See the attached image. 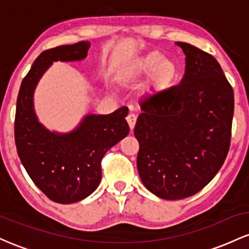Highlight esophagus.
Masks as SVG:
<instances>
[{
	"label": "esophagus",
	"instance_id": "34e87169",
	"mask_svg": "<svg viewBox=\"0 0 249 249\" xmlns=\"http://www.w3.org/2000/svg\"><path fill=\"white\" fill-rule=\"evenodd\" d=\"M126 119H127L128 125H130V128H131V130H133L134 125H136V122H137V116L134 115V113L130 112V113H128V115H127Z\"/></svg>",
	"mask_w": 249,
	"mask_h": 249
}]
</instances>
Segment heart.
I'll return each mask as SVG.
<instances>
[{
    "label": "heart",
    "instance_id": "1",
    "mask_svg": "<svg viewBox=\"0 0 249 249\" xmlns=\"http://www.w3.org/2000/svg\"><path fill=\"white\" fill-rule=\"evenodd\" d=\"M177 67L173 62L165 59L160 53H151L130 63L119 71V79L124 83L138 81L152 73L153 87L166 88L177 77Z\"/></svg>",
    "mask_w": 249,
    "mask_h": 249
}]
</instances>
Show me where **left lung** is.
<instances>
[{"mask_svg":"<svg viewBox=\"0 0 249 249\" xmlns=\"http://www.w3.org/2000/svg\"><path fill=\"white\" fill-rule=\"evenodd\" d=\"M186 56L180 84L142 99L134 136L137 167L150 192L166 200L194 196L219 172L232 137V85L212 55L177 42Z\"/></svg>","mask_w":249,"mask_h":249,"instance_id":"8db88e82","label":"left lung"}]
</instances>
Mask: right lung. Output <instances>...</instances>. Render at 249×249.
<instances>
[{
	"label": "right lung",
	"instance_id": "right-lung-1",
	"mask_svg": "<svg viewBox=\"0 0 249 249\" xmlns=\"http://www.w3.org/2000/svg\"><path fill=\"white\" fill-rule=\"evenodd\" d=\"M90 42H78L43 51L22 81L17 97L14 125L17 153L36 186L59 204L79 201L98 187L103 157L130 131L126 107L107 116L85 117L68 134L50 132L37 122L33 93L38 79L53 62L87 57Z\"/></svg>",
	"mask_w": 249,
	"mask_h": 249
}]
</instances>
